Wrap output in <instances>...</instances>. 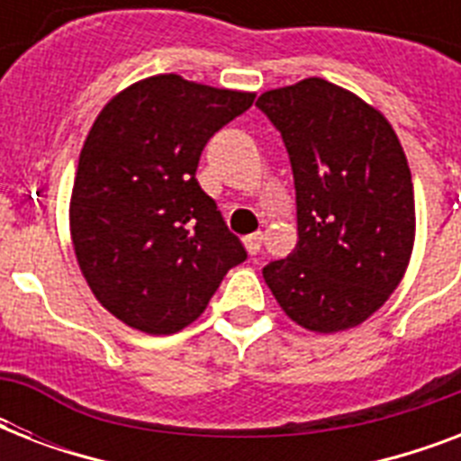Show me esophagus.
Segmentation results:
<instances>
[{
	"label": "esophagus",
	"instance_id": "obj_1",
	"mask_svg": "<svg viewBox=\"0 0 461 461\" xmlns=\"http://www.w3.org/2000/svg\"><path fill=\"white\" fill-rule=\"evenodd\" d=\"M260 244H263V234H249L244 239V249L249 251V256H256L260 251Z\"/></svg>",
	"mask_w": 461,
	"mask_h": 461
}]
</instances>
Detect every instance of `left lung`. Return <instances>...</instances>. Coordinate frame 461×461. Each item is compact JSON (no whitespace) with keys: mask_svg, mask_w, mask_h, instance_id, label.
Segmentation results:
<instances>
[{"mask_svg":"<svg viewBox=\"0 0 461 461\" xmlns=\"http://www.w3.org/2000/svg\"><path fill=\"white\" fill-rule=\"evenodd\" d=\"M296 186V246L263 267L285 313L315 335L368 321L400 287L416 239L414 184L378 107L325 78L266 90Z\"/></svg>","mask_w":461,"mask_h":461,"instance_id":"obj_1","label":"left lung"}]
</instances>
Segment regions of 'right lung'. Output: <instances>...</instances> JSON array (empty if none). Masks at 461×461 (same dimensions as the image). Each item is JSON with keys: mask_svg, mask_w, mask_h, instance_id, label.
Masks as SVG:
<instances>
[{"mask_svg": "<svg viewBox=\"0 0 461 461\" xmlns=\"http://www.w3.org/2000/svg\"><path fill=\"white\" fill-rule=\"evenodd\" d=\"M256 93L158 74L119 90L83 143L68 230L95 299L148 335L201 318L246 251L195 179L210 136Z\"/></svg>", "mask_w": 461, "mask_h": 461, "instance_id": "add662e5", "label": "right lung"}]
</instances>
